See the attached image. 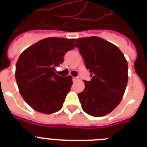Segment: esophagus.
I'll use <instances>...</instances> for the list:
<instances>
[{
	"label": "esophagus",
	"instance_id": "obj_1",
	"mask_svg": "<svg viewBox=\"0 0 147 147\" xmlns=\"http://www.w3.org/2000/svg\"><path fill=\"white\" fill-rule=\"evenodd\" d=\"M77 80H78V78H77V77H73V78H72V81H73V82H76Z\"/></svg>",
	"mask_w": 147,
	"mask_h": 147
}]
</instances>
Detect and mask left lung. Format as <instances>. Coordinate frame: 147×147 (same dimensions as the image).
<instances>
[{"mask_svg": "<svg viewBox=\"0 0 147 147\" xmlns=\"http://www.w3.org/2000/svg\"><path fill=\"white\" fill-rule=\"evenodd\" d=\"M76 47L91 72L78 94L83 111L94 117L109 114L120 104L128 81L127 62L119 48L98 36L76 39Z\"/></svg>", "mask_w": 147, "mask_h": 147, "instance_id": "1", "label": "left lung"}]
</instances>
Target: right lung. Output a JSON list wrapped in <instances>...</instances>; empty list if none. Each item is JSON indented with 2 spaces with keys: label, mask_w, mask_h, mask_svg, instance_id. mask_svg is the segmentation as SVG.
Here are the masks:
<instances>
[{
  "label": "right lung",
  "mask_w": 147,
  "mask_h": 147,
  "mask_svg": "<svg viewBox=\"0 0 147 147\" xmlns=\"http://www.w3.org/2000/svg\"><path fill=\"white\" fill-rule=\"evenodd\" d=\"M74 42L75 39L46 38L20 55L15 72L20 93L36 111L53 114L62 108L72 80L70 76L56 75L55 67L64 62L68 51L76 47Z\"/></svg>",
  "instance_id": "add662e5"
}]
</instances>
